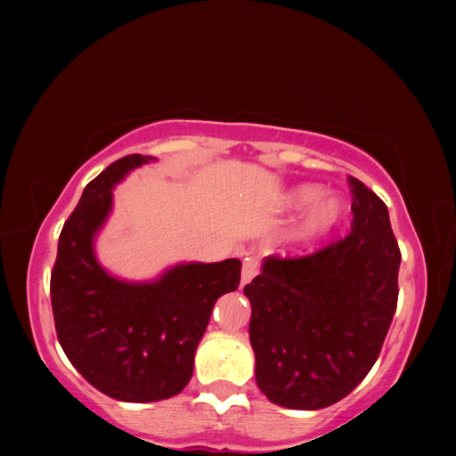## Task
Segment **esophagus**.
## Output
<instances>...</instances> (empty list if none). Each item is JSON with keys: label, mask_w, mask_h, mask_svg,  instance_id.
<instances>
[{"label": "esophagus", "mask_w": 456, "mask_h": 456, "mask_svg": "<svg viewBox=\"0 0 456 456\" xmlns=\"http://www.w3.org/2000/svg\"><path fill=\"white\" fill-rule=\"evenodd\" d=\"M259 273V261L256 257H247L243 261V269H241V281L249 283L253 277Z\"/></svg>", "instance_id": "esophagus-1"}]
</instances>
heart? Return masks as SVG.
I'll return each instance as SVG.
<instances>
[{
    "label": "heart",
    "mask_w": 456,
    "mask_h": 456,
    "mask_svg": "<svg viewBox=\"0 0 456 456\" xmlns=\"http://www.w3.org/2000/svg\"><path fill=\"white\" fill-rule=\"evenodd\" d=\"M320 195V189L315 184H299L293 187L283 199V207L289 211L304 209L307 204L304 217L291 231V241L296 243H314L318 239L326 237L330 231L338 227L339 219L344 215L342 199L336 195Z\"/></svg>",
    "instance_id": "heart-1"
}]
</instances>
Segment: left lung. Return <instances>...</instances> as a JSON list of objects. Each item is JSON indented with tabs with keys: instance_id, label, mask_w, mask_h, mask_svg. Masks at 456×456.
<instances>
[{
	"instance_id": "1",
	"label": "left lung",
	"mask_w": 456,
	"mask_h": 456,
	"mask_svg": "<svg viewBox=\"0 0 456 456\" xmlns=\"http://www.w3.org/2000/svg\"><path fill=\"white\" fill-rule=\"evenodd\" d=\"M348 183L350 235L314 256L267 257L243 288L256 380L273 404L318 411L348 396L395 318L400 249L388 209L364 183Z\"/></svg>"
}]
</instances>
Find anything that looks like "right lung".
<instances>
[{
	"mask_svg": "<svg viewBox=\"0 0 456 456\" xmlns=\"http://www.w3.org/2000/svg\"><path fill=\"white\" fill-rule=\"evenodd\" d=\"M154 157L128 154L84 189L58 241L50 293L60 346L102 395L157 403L189 384L213 305L235 291L241 261L179 264L152 281H126L98 264L94 239L112 211V189Z\"/></svg>",
	"mask_w": 456,
	"mask_h": 456,
	"instance_id": "add662e5",
	"label": "right lung"
}]
</instances>
